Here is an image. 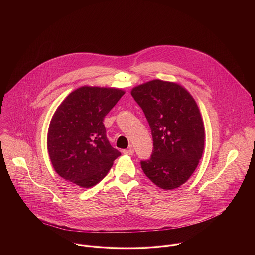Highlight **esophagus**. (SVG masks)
<instances>
[{"mask_svg":"<svg viewBox=\"0 0 255 255\" xmlns=\"http://www.w3.org/2000/svg\"><path fill=\"white\" fill-rule=\"evenodd\" d=\"M123 152H124V154H126V155H132V154L134 153V151H133V149H132L131 146H129L128 149L124 150Z\"/></svg>","mask_w":255,"mask_h":255,"instance_id":"1","label":"esophagus"}]
</instances>
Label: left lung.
Segmentation results:
<instances>
[{
    "label": "left lung",
    "instance_id": "left-lung-1",
    "mask_svg": "<svg viewBox=\"0 0 255 255\" xmlns=\"http://www.w3.org/2000/svg\"><path fill=\"white\" fill-rule=\"evenodd\" d=\"M131 95L148 121L153 137L150 159L141 161L146 177L163 189H174L195 171L204 149V126L198 106L178 83L154 79Z\"/></svg>",
    "mask_w": 255,
    "mask_h": 255
}]
</instances>
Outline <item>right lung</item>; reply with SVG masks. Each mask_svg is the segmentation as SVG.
<instances>
[{"mask_svg": "<svg viewBox=\"0 0 255 255\" xmlns=\"http://www.w3.org/2000/svg\"><path fill=\"white\" fill-rule=\"evenodd\" d=\"M125 91L82 86L56 110L48 129L47 148L57 174L76 186H94L108 174L121 152L113 148L103 124Z\"/></svg>", "mask_w": 255, "mask_h": 255, "instance_id": "obj_1", "label": "right lung"}]
</instances>
